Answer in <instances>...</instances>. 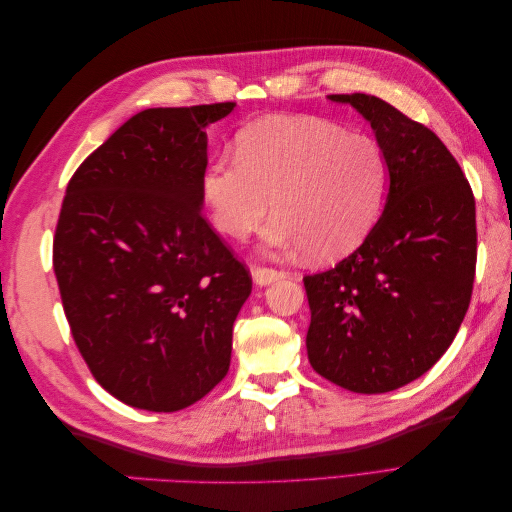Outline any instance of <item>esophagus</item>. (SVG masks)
Returning a JSON list of instances; mask_svg holds the SVG:
<instances>
[{
	"label": "esophagus",
	"instance_id": "1",
	"mask_svg": "<svg viewBox=\"0 0 512 512\" xmlns=\"http://www.w3.org/2000/svg\"><path fill=\"white\" fill-rule=\"evenodd\" d=\"M252 277L258 286H267L271 282H277V280H282V277H286V271L273 269V267H256L252 271Z\"/></svg>",
	"mask_w": 512,
	"mask_h": 512
}]
</instances>
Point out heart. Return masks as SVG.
<instances>
[{"instance_id":"b5f03b06","label":"heart","mask_w":512,"mask_h":512,"mask_svg":"<svg viewBox=\"0 0 512 512\" xmlns=\"http://www.w3.org/2000/svg\"><path fill=\"white\" fill-rule=\"evenodd\" d=\"M389 162L367 134L318 117H269L237 138V160H215L200 179L211 222L245 239L275 213L265 241L318 260L346 256L380 218Z\"/></svg>"}]
</instances>
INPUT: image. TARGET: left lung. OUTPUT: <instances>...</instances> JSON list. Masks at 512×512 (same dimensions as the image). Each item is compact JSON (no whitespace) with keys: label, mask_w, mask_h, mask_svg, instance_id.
<instances>
[{"label":"left lung","mask_w":512,"mask_h":512,"mask_svg":"<svg viewBox=\"0 0 512 512\" xmlns=\"http://www.w3.org/2000/svg\"><path fill=\"white\" fill-rule=\"evenodd\" d=\"M376 132L389 196L365 241L305 275L307 359L342 389L376 395L423 376L453 344L476 271V203L440 138L367 94H335Z\"/></svg>","instance_id":"1"}]
</instances>
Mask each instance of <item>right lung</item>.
I'll return each mask as SVG.
<instances>
[{"mask_svg":"<svg viewBox=\"0 0 512 512\" xmlns=\"http://www.w3.org/2000/svg\"><path fill=\"white\" fill-rule=\"evenodd\" d=\"M235 102L147 108L76 168L53 239L74 344L123 404L177 412L230 367L252 275L205 220L209 123Z\"/></svg>","mask_w":512,"mask_h":512,"instance_id":"1","label":"right lung"}]
</instances>
